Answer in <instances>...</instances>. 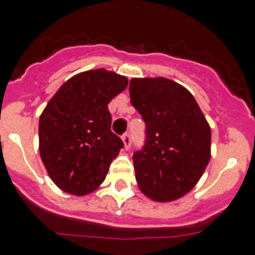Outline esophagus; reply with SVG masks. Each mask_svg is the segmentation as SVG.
I'll list each match as a JSON object with an SVG mask.
<instances>
[{
  "mask_svg": "<svg viewBox=\"0 0 255 255\" xmlns=\"http://www.w3.org/2000/svg\"><path fill=\"white\" fill-rule=\"evenodd\" d=\"M122 140H123V143H125L126 149H129L130 142H132L130 134L129 133H125V134H123V136H122Z\"/></svg>",
  "mask_w": 255,
  "mask_h": 255,
  "instance_id": "obj_1",
  "label": "esophagus"
}]
</instances>
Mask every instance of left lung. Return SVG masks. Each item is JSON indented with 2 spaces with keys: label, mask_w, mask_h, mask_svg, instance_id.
Returning <instances> with one entry per match:
<instances>
[{
  "label": "left lung",
  "mask_w": 255,
  "mask_h": 255,
  "mask_svg": "<svg viewBox=\"0 0 255 255\" xmlns=\"http://www.w3.org/2000/svg\"><path fill=\"white\" fill-rule=\"evenodd\" d=\"M129 96L146 125L145 145L133 154L138 187L151 200H176L209 163V125L190 91L170 79L132 78Z\"/></svg>",
  "instance_id": "8db88e82"
}]
</instances>
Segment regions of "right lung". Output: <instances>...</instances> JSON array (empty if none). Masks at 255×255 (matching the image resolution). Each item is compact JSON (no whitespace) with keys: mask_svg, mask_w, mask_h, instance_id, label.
Instances as JSON below:
<instances>
[{"mask_svg":"<svg viewBox=\"0 0 255 255\" xmlns=\"http://www.w3.org/2000/svg\"><path fill=\"white\" fill-rule=\"evenodd\" d=\"M127 77L105 69L79 73L52 96L39 118V154L63 191L87 195L104 182L123 141L112 132L108 104Z\"/></svg>","mask_w":255,"mask_h":255,"instance_id":"add662e5","label":"right lung"}]
</instances>
